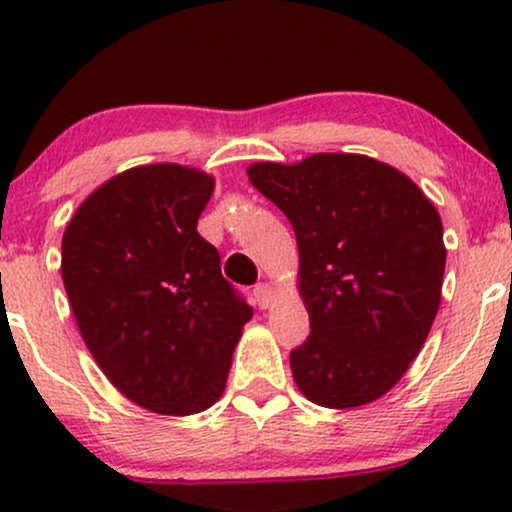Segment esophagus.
<instances>
[{"label":"esophagus","mask_w":512,"mask_h":512,"mask_svg":"<svg viewBox=\"0 0 512 512\" xmlns=\"http://www.w3.org/2000/svg\"><path fill=\"white\" fill-rule=\"evenodd\" d=\"M252 296H255V303L260 305V308H269L274 301V289L269 284H257L255 291H252Z\"/></svg>","instance_id":"obj_1"}]
</instances>
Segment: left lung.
<instances>
[{
	"label": "left lung",
	"instance_id": "left-lung-1",
	"mask_svg": "<svg viewBox=\"0 0 512 512\" xmlns=\"http://www.w3.org/2000/svg\"><path fill=\"white\" fill-rule=\"evenodd\" d=\"M286 214L310 337L291 351L298 390L327 409L390 392L419 356L440 305L443 221L414 180L363 154L248 166Z\"/></svg>",
	"mask_w": 512,
	"mask_h": 512
}]
</instances>
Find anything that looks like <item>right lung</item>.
<instances>
[{"label":"right lung","mask_w":512,"mask_h":512,"mask_svg":"<svg viewBox=\"0 0 512 512\" xmlns=\"http://www.w3.org/2000/svg\"><path fill=\"white\" fill-rule=\"evenodd\" d=\"M211 192L199 168H129L79 204L62 238V281L88 351L156 414H199L223 395L252 317L197 233Z\"/></svg>","instance_id":"right-lung-1"}]
</instances>
